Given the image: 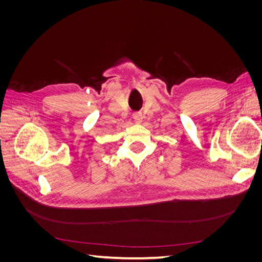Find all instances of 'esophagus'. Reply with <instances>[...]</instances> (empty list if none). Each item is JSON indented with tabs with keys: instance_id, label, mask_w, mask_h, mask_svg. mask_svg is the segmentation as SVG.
Masks as SVG:
<instances>
[{
	"instance_id": "obj_1",
	"label": "esophagus",
	"mask_w": 262,
	"mask_h": 262,
	"mask_svg": "<svg viewBox=\"0 0 262 262\" xmlns=\"http://www.w3.org/2000/svg\"><path fill=\"white\" fill-rule=\"evenodd\" d=\"M134 120H136L137 122H140V120H141V118H140V115H134Z\"/></svg>"
}]
</instances>
